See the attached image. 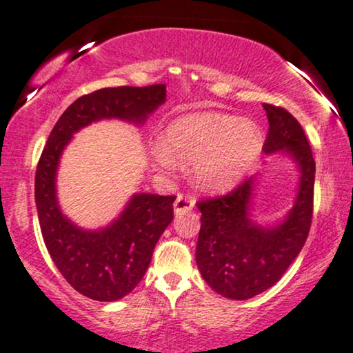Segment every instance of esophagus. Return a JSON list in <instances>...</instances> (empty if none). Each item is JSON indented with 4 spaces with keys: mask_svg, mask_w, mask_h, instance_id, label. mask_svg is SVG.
Segmentation results:
<instances>
[{
    "mask_svg": "<svg viewBox=\"0 0 353 353\" xmlns=\"http://www.w3.org/2000/svg\"><path fill=\"white\" fill-rule=\"evenodd\" d=\"M196 201L191 198V196H186V194H178L175 203H173V210H175V214H183V212H190L191 209L194 208Z\"/></svg>",
    "mask_w": 353,
    "mask_h": 353,
    "instance_id": "1",
    "label": "esophagus"
}]
</instances>
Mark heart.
Returning a JSON list of instances; mask_svg holds the SVG:
<instances>
[{
    "label": "heart",
    "instance_id": "obj_1",
    "mask_svg": "<svg viewBox=\"0 0 353 353\" xmlns=\"http://www.w3.org/2000/svg\"><path fill=\"white\" fill-rule=\"evenodd\" d=\"M263 132L250 120L217 112L173 120L154 155L163 167L193 162L194 183L204 191H227L248 173L261 152Z\"/></svg>",
    "mask_w": 353,
    "mask_h": 353
}]
</instances>
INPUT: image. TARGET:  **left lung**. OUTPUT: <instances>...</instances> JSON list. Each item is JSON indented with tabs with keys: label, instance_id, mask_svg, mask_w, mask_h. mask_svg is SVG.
Wrapping results in <instances>:
<instances>
[{
	"label": "left lung",
	"instance_id": "obj_1",
	"mask_svg": "<svg viewBox=\"0 0 353 353\" xmlns=\"http://www.w3.org/2000/svg\"><path fill=\"white\" fill-rule=\"evenodd\" d=\"M269 120L264 154H287L300 183L294 205L274 225L251 219L256 176L230 194L198 203L201 230L196 264L212 290L230 300H248L271 288L303 248L313 217L314 165L303 128L285 108L263 103Z\"/></svg>",
	"mask_w": 353,
	"mask_h": 353
}]
</instances>
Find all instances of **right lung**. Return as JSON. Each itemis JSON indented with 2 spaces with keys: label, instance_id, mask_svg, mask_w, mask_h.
<instances>
[{
  "label": "right lung",
  "instance_id": "add662e5",
  "mask_svg": "<svg viewBox=\"0 0 353 353\" xmlns=\"http://www.w3.org/2000/svg\"><path fill=\"white\" fill-rule=\"evenodd\" d=\"M165 97L163 84L107 87L82 95L59 117L37 165L35 204L45 246L68 283L92 300H120L141 282L160 235L173 221L175 196L136 193L112 223L85 230L59 209V159L72 134L90 123L115 118L144 125Z\"/></svg>",
  "mask_w": 353,
  "mask_h": 353
}]
</instances>
